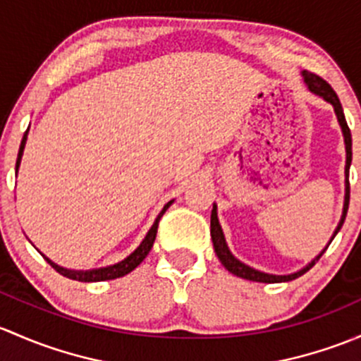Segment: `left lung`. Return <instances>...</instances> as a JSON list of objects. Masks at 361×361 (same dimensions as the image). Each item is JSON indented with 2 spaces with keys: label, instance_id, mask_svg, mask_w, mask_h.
<instances>
[{
  "label": "left lung",
  "instance_id": "1",
  "mask_svg": "<svg viewBox=\"0 0 361 361\" xmlns=\"http://www.w3.org/2000/svg\"><path fill=\"white\" fill-rule=\"evenodd\" d=\"M302 76H304V81H306L307 88H310L313 94L319 95V97H323L326 100V102H330L334 106V109H336V114H337V120H339L341 128H343L344 142H346V198H344L343 217H341L339 226H337L336 233H334V236H332V240H334L337 233H339V229L343 228L344 219H346V214H348V207H349V165H351V156H353V153H351V130H349V126L346 123L343 106H341V100H339V97H337L336 92H334V88L330 87V85L326 83L323 78H319L318 74H314V73H310V71H304ZM210 235H212V241H214L215 254H217L219 261L222 262V266H224L226 269L229 271V273H233L235 276L243 278V280L261 281V283H281V281L295 280V278H299L300 274H304L306 271H310L311 267H313L314 264L319 261V257H322V255L325 254V250H326V248H325V250H323L322 254H319L318 257L314 259V261H311L310 264H307L304 269L297 271V273H293V274H287V276H278V274L262 273V271H257V269H254V267L247 266V264L240 262L235 257V255L229 252L228 245H226L224 235H222L221 224H219V221H217V212H215V207H214V210H212V215H210ZM332 240H330V241H332Z\"/></svg>",
  "mask_w": 361,
  "mask_h": 361
}]
</instances>
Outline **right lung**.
<instances>
[{"mask_svg":"<svg viewBox=\"0 0 361 361\" xmlns=\"http://www.w3.org/2000/svg\"><path fill=\"white\" fill-rule=\"evenodd\" d=\"M29 130V128H27ZM27 130L24 132V137H22V142H20V147H18V156H17V165H15V170H18V165H20V158H22V151H24V146H25V140H27ZM172 205V202L166 203L165 207H163V210L159 212V215L156 217L154 224L151 226V229L147 231L146 238L142 240V243L139 245V247L135 248V252H132V254L128 255V257L123 259L121 262L118 264H113V266H107V267H99V269H90V271H71V269H64V267L57 266L55 262H51L50 259H47L48 264H50L51 267H54L57 273H61L62 276L69 278V280H76V281H104V280H114V278H121L125 276V274H128L130 271L135 269L137 266H139L140 262L144 261V259L147 257V254H149V250L153 248V243H154V238H156V233H158V224H159V219L163 217V214L166 212V208Z\"/></svg>","mask_w":361,"mask_h":361,"instance_id":"add662e5","label":"right lung"}]
</instances>
